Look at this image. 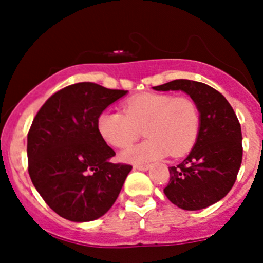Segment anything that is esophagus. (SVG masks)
Masks as SVG:
<instances>
[{
  "label": "esophagus",
  "mask_w": 263,
  "mask_h": 263,
  "mask_svg": "<svg viewBox=\"0 0 263 263\" xmlns=\"http://www.w3.org/2000/svg\"><path fill=\"white\" fill-rule=\"evenodd\" d=\"M135 168L140 171H148L151 168V164H135Z\"/></svg>",
  "instance_id": "1"
}]
</instances>
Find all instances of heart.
Masks as SVG:
<instances>
[{
  "mask_svg": "<svg viewBox=\"0 0 263 263\" xmlns=\"http://www.w3.org/2000/svg\"><path fill=\"white\" fill-rule=\"evenodd\" d=\"M123 112L102 111L98 117L99 134L116 148H126L141 136L146 141L122 153L132 163L153 161L165 155L183 156L194 146L200 129V111L189 96L170 92H143L123 102Z\"/></svg>",
  "mask_w": 263,
  "mask_h": 263,
  "instance_id": "obj_1",
  "label": "heart"
}]
</instances>
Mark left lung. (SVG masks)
<instances>
[{"mask_svg": "<svg viewBox=\"0 0 263 263\" xmlns=\"http://www.w3.org/2000/svg\"><path fill=\"white\" fill-rule=\"evenodd\" d=\"M182 90L197 102L200 129L194 148L182 163L170 167L167 198L184 210H200L230 192L242 162V134L234 108L222 93L199 81L178 79L153 87Z\"/></svg>", "mask_w": 263, "mask_h": 263, "instance_id": "obj_1", "label": "left lung"}]
</instances>
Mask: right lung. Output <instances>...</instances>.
<instances>
[{"mask_svg":"<svg viewBox=\"0 0 263 263\" xmlns=\"http://www.w3.org/2000/svg\"><path fill=\"white\" fill-rule=\"evenodd\" d=\"M126 93L77 83L53 93L35 115L27 136L28 173L62 218L92 221L119 197L132 165L108 161L116 153L99 134L98 117Z\"/></svg>","mask_w":263,"mask_h":263,"instance_id":"add662e5","label":"right lung"}]
</instances>
